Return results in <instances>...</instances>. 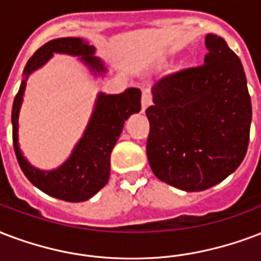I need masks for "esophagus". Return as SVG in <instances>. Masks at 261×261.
I'll use <instances>...</instances> for the list:
<instances>
[{
  "label": "esophagus",
  "mask_w": 261,
  "mask_h": 261,
  "mask_svg": "<svg viewBox=\"0 0 261 261\" xmlns=\"http://www.w3.org/2000/svg\"><path fill=\"white\" fill-rule=\"evenodd\" d=\"M150 104H152V95H150V91H149V89H144V90H142V99H141L142 112H145V109L148 108Z\"/></svg>",
  "instance_id": "1"
}]
</instances>
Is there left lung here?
Masks as SVG:
<instances>
[{
  "label": "left lung",
  "instance_id": "obj_1",
  "mask_svg": "<svg viewBox=\"0 0 261 261\" xmlns=\"http://www.w3.org/2000/svg\"><path fill=\"white\" fill-rule=\"evenodd\" d=\"M204 64L152 87L146 154L157 178L185 192L220 184L249 144L252 104L244 67L223 38L205 37Z\"/></svg>",
  "mask_w": 261,
  "mask_h": 261
}]
</instances>
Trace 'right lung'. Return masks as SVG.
<instances>
[{
  "label": "right lung",
  "instance_id": "right-lung-1",
  "mask_svg": "<svg viewBox=\"0 0 261 261\" xmlns=\"http://www.w3.org/2000/svg\"><path fill=\"white\" fill-rule=\"evenodd\" d=\"M55 53L79 57L93 76H105L108 68L95 56V47L82 38H57L38 49L23 71V79L12 107V137L17 162L30 182L47 196L69 202L86 201L108 184L111 153L122 134L124 122L141 111V90L130 87L120 94L99 91L82 137L69 157L55 170H39L27 160L19 145V115L27 79L42 68Z\"/></svg>",
  "mask_w": 261,
  "mask_h": 261
}]
</instances>
